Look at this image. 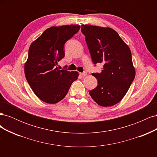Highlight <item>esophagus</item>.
<instances>
[{
    "label": "esophagus",
    "instance_id": "34e87169",
    "mask_svg": "<svg viewBox=\"0 0 157 157\" xmlns=\"http://www.w3.org/2000/svg\"><path fill=\"white\" fill-rule=\"evenodd\" d=\"M87 73L86 72H84V73H80V75L81 76V77H85V76H86Z\"/></svg>",
    "mask_w": 157,
    "mask_h": 157
}]
</instances>
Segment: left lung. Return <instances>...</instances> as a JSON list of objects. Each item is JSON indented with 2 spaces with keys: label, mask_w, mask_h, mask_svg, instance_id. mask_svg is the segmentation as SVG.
Wrapping results in <instances>:
<instances>
[{
  "label": "left lung",
  "mask_w": 157,
  "mask_h": 157,
  "mask_svg": "<svg viewBox=\"0 0 157 157\" xmlns=\"http://www.w3.org/2000/svg\"><path fill=\"white\" fill-rule=\"evenodd\" d=\"M81 31L94 63L103 64L100 73H92L98 84L90 96L99 105L113 106L124 97L135 78L130 49L110 27L82 25Z\"/></svg>",
  "instance_id": "8db88e82"
}]
</instances>
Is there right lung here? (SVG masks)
<instances>
[{"instance_id": "obj_1", "label": "right lung", "mask_w": 157, "mask_h": 157, "mask_svg": "<svg viewBox=\"0 0 157 157\" xmlns=\"http://www.w3.org/2000/svg\"><path fill=\"white\" fill-rule=\"evenodd\" d=\"M80 25L53 26L33 41L24 65L26 79L40 100L54 104L67 95L71 85L78 77L77 71L59 70L56 67L65 56L66 41L80 29Z\"/></svg>"}]
</instances>
